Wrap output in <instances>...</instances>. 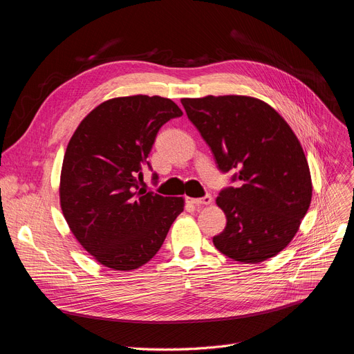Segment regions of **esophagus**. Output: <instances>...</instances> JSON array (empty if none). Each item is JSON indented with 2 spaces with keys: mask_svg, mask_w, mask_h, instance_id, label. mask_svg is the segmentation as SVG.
I'll list each match as a JSON object with an SVG mask.
<instances>
[{
  "mask_svg": "<svg viewBox=\"0 0 354 354\" xmlns=\"http://www.w3.org/2000/svg\"><path fill=\"white\" fill-rule=\"evenodd\" d=\"M192 204H194V205H207V204H212V201H213V197L212 196H204V197H201V198H190L189 200Z\"/></svg>",
  "mask_w": 354,
  "mask_h": 354,
  "instance_id": "34e87169",
  "label": "esophagus"
}]
</instances>
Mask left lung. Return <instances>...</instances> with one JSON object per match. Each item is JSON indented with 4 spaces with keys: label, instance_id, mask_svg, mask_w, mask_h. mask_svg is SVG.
<instances>
[{
    "label": "left lung",
    "instance_id": "8db88e82",
    "mask_svg": "<svg viewBox=\"0 0 354 354\" xmlns=\"http://www.w3.org/2000/svg\"><path fill=\"white\" fill-rule=\"evenodd\" d=\"M187 117L237 187L216 200L227 224L213 237L217 250L240 263L279 254L297 233L311 201V178L301 145L283 117L245 95L183 98Z\"/></svg>",
    "mask_w": 354,
    "mask_h": 354
}]
</instances>
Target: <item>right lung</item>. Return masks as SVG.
Instances as JSON below:
<instances>
[{
  "instance_id": "right-lung-1",
  "label": "right lung",
  "mask_w": 354,
  "mask_h": 354,
  "mask_svg": "<svg viewBox=\"0 0 354 354\" xmlns=\"http://www.w3.org/2000/svg\"><path fill=\"white\" fill-rule=\"evenodd\" d=\"M180 115L170 98H113L80 122L67 145L61 210L80 244L106 267L129 272L150 261L184 210L181 197L140 189L158 130Z\"/></svg>"
}]
</instances>
